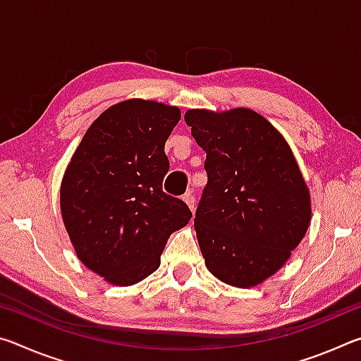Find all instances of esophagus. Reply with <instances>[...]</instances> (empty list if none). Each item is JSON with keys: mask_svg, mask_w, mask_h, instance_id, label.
Listing matches in <instances>:
<instances>
[{"mask_svg": "<svg viewBox=\"0 0 361 361\" xmlns=\"http://www.w3.org/2000/svg\"><path fill=\"white\" fill-rule=\"evenodd\" d=\"M183 200H185V202L188 204L189 209L194 210V207H195V197L192 195V192H186L185 195H183Z\"/></svg>", "mask_w": 361, "mask_h": 361, "instance_id": "esophagus-1", "label": "esophagus"}]
</instances>
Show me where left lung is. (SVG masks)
<instances>
[{
	"instance_id": "8db88e82",
	"label": "left lung",
	"mask_w": 361,
	"mask_h": 361,
	"mask_svg": "<svg viewBox=\"0 0 361 361\" xmlns=\"http://www.w3.org/2000/svg\"><path fill=\"white\" fill-rule=\"evenodd\" d=\"M186 124L207 152V186L194 228L209 271L250 288L282 267L307 232L310 194L293 151L253 109H189Z\"/></svg>"
}]
</instances>
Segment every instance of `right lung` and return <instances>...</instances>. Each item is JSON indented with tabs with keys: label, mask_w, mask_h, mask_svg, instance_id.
<instances>
[{
	"label": "right lung",
	"mask_w": 361,
	"mask_h": 361,
	"mask_svg": "<svg viewBox=\"0 0 361 361\" xmlns=\"http://www.w3.org/2000/svg\"><path fill=\"white\" fill-rule=\"evenodd\" d=\"M180 108L130 99L103 111L65 170L60 210L78 258L111 285L142 282L161 266L172 232L192 213L162 191L167 138Z\"/></svg>",
	"instance_id": "right-lung-1"
}]
</instances>
